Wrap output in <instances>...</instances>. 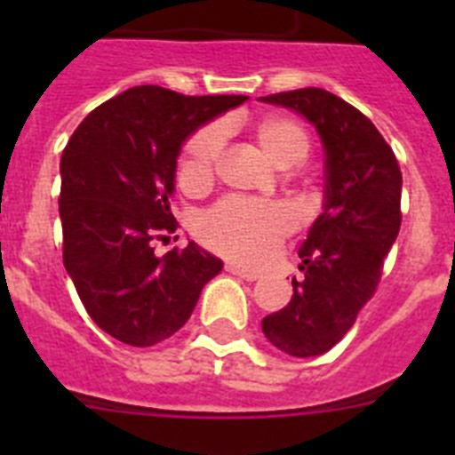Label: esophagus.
<instances>
[{
    "label": "esophagus",
    "instance_id": "34e87169",
    "mask_svg": "<svg viewBox=\"0 0 455 455\" xmlns=\"http://www.w3.org/2000/svg\"><path fill=\"white\" fill-rule=\"evenodd\" d=\"M228 271L232 273V275H239V277H243V280H248V283H255L257 277H259V273L257 271H251V268H243V267H239V264H228Z\"/></svg>",
    "mask_w": 455,
    "mask_h": 455
}]
</instances>
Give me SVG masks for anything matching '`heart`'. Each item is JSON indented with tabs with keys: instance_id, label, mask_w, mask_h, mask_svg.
<instances>
[{
	"instance_id": "obj_1",
	"label": "heart",
	"mask_w": 455,
	"mask_h": 455,
	"mask_svg": "<svg viewBox=\"0 0 455 455\" xmlns=\"http://www.w3.org/2000/svg\"><path fill=\"white\" fill-rule=\"evenodd\" d=\"M252 136L277 168L305 162L309 134L299 120L268 116L252 127ZM223 152V127L204 124L187 140L178 162V182L184 191H203L212 184ZM293 230V214L283 203L230 196L204 209L196 219V236L204 246L239 264H262Z\"/></svg>"
}]
</instances>
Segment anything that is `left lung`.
<instances>
[{
  "mask_svg": "<svg viewBox=\"0 0 455 455\" xmlns=\"http://www.w3.org/2000/svg\"><path fill=\"white\" fill-rule=\"evenodd\" d=\"M315 123L325 148V209L300 246L303 277L287 307L262 319L273 347L293 357L331 351L376 293L401 228V168L376 124L323 88L262 98Z\"/></svg>",
  "mask_w": 455,
  "mask_h": 455,
  "instance_id": "1",
  "label": "left lung"
}]
</instances>
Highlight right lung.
<instances>
[{
  "label": "right lung",
  "instance_id": "obj_1",
  "mask_svg": "<svg viewBox=\"0 0 455 455\" xmlns=\"http://www.w3.org/2000/svg\"><path fill=\"white\" fill-rule=\"evenodd\" d=\"M243 95L134 86L82 120L61 156L63 264L88 316L114 339L155 347L182 328L223 262L196 243L155 255L178 230V155L200 124Z\"/></svg>",
  "mask_w": 455,
  "mask_h": 455
}]
</instances>
